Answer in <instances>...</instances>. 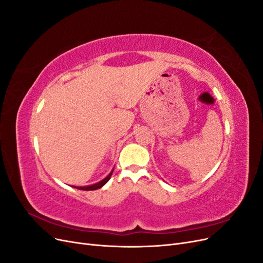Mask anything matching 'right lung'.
<instances>
[{
	"mask_svg": "<svg viewBox=\"0 0 263 263\" xmlns=\"http://www.w3.org/2000/svg\"><path fill=\"white\" fill-rule=\"evenodd\" d=\"M113 171H114V169H113L112 171H110V173L108 174V176H107L106 178H104V179H103L102 181H100V182H98V183H95V184L87 185V186H73V187H76V189H78V190H83V191H93V190H98V189L102 187V186L104 185V184H106L107 181L110 179V177H112V173H113Z\"/></svg>",
	"mask_w": 263,
	"mask_h": 263,
	"instance_id": "right-lung-1",
	"label": "right lung"
}]
</instances>
